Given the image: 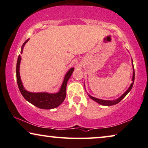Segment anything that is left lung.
Returning a JSON list of instances; mask_svg holds the SVG:
<instances>
[{"label": "left lung", "instance_id": "left-lung-1", "mask_svg": "<svg viewBox=\"0 0 148 148\" xmlns=\"http://www.w3.org/2000/svg\"><path fill=\"white\" fill-rule=\"evenodd\" d=\"M132 65H133V78H132V81L133 82L131 84V85L129 87V88L126 90V91L124 92V93L122 95L121 97L118 98V99H115V100H103V99H97V98L96 97H92V96L88 94V95L89 96V97L90 99L93 100V101H96L97 103H98L100 105H102V106H114V105H116V104H117L118 103H119L120 101H121L122 99H123L124 97H125L130 92V90H131L132 87H133V84H134V80H135V70H134V66H133V60H132ZM85 87V86H84Z\"/></svg>", "mask_w": 148, "mask_h": 148}]
</instances>
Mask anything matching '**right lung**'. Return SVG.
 <instances>
[{"mask_svg": "<svg viewBox=\"0 0 148 148\" xmlns=\"http://www.w3.org/2000/svg\"><path fill=\"white\" fill-rule=\"evenodd\" d=\"M29 40L27 39L23 43L21 49V53H22L23 47L26 42ZM21 58L19 56L17 62L16 66V76H17V85H18L19 89L20 92L25 98V100L29 103L33 104L36 107L40 108V109L50 110L53 108H56L61 105L64 101L65 98L66 96V86L68 83V80L70 79V76H72L73 72H74V68H72L69 70L66 75L64 76V81L61 86L60 90L56 93H49L47 92H32L26 90L23 87L22 82L21 80L20 74H19V65L21 63Z\"/></svg>", "mask_w": 148, "mask_h": 148, "instance_id": "add662e5", "label": "right lung"}]
</instances>
